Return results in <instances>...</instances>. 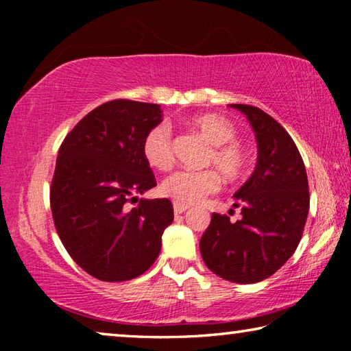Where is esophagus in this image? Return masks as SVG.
Returning a JSON list of instances; mask_svg holds the SVG:
<instances>
[{"label":"esophagus","mask_w":351,"mask_h":351,"mask_svg":"<svg viewBox=\"0 0 351 351\" xmlns=\"http://www.w3.org/2000/svg\"><path fill=\"white\" fill-rule=\"evenodd\" d=\"M187 209H189V206H186V204H178V203L173 204V210L176 215H181V213H184Z\"/></svg>","instance_id":"1"}]
</instances>
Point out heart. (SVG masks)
I'll use <instances>...</instances> for the list:
<instances>
[{"label":"heart","instance_id":"1","mask_svg":"<svg viewBox=\"0 0 351 351\" xmlns=\"http://www.w3.org/2000/svg\"><path fill=\"white\" fill-rule=\"evenodd\" d=\"M189 127L197 132L207 144L209 152L204 156V165H212L228 181H237L245 176L249 167V154L237 139V128L228 119L217 114H198L190 117ZM142 156L152 169L167 170L173 162V147L169 125L159 123L145 134L142 141ZM219 189V178L213 170H178L165 178L161 193L178 204H195L215 193Z\"/></svg>","mask_w":351,"mask_h":351}]
</instances>
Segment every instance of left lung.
Here are the masks:
<instances>
[{
	"mask_svg": "<svg viewBox=\"0 0 351 351\" xmlns=\"http://www.w3.org/2000/svg\"><path fill=\"white\" fill-rule=\"evenodd\" d=\"M257 139L254 173L234 193L241 219L212 213L199 251L213 274L234 283H257L287 263L304 234L310 192L305 164L280 123L252 105L232 104Z\"/></svg>",
	"mask_w": 351,
	"mask_h": 351,
	"instance_id": "1",
	"label": "left lung"
}]
</instances>
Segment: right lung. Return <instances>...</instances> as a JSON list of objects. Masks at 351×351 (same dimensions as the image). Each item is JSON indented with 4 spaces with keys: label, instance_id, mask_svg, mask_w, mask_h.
Returning a JSON list of instances; mask_svg holds the SVG:
<instances>
[{
    "label": "right lung",
    "instance_id": "add662e5",
    "mask_svg": "<svg viewBox=\"0 0 351 351\" xmlns=\"http://www.w3.org/2000/svg\"><path fill=\"white\" fill-rule=\"evenodd\" d=\"M161 122V105L111 100L88 112L58 150L51 186L57 234L75 263L102 282L144 274L173 221L167 198H138L156 186L142 141ZM130 199L138 201L133 210Z\"/></svg>",
    "mask_w": 351,
    "mask_h": 351
}]
</instances>
